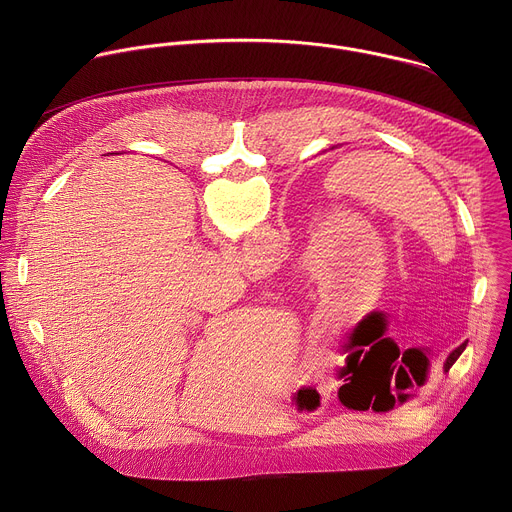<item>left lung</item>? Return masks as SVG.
I'll list each match as a JSON object with an SVG mask.
<instances>
[{
    "instance_id": "1",
    "label": "left lung",
    "mask_w": 512,
    "mask_h": 512,
    "mask_svg": "<svg viewBox=\"0 0 512 512\" xmlns=\"http://www.w3.org/2000/svg\"><path fill=\"white\" fill-rule=\"evenodd\" d=\"M464 350H466V342H464V344H460V346H458V348H456V350H454V352L448 356V360H446V371H448V369L452 367V364H454V362L460 358V354H462Z\"/></svg>"
}]
</instances>
